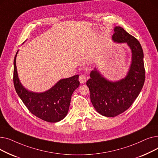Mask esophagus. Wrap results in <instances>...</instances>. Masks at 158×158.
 I'll return each instance as SVG.
<instances>
[{
  "label": "esophagus",
  "instance_id": "obj_1",
  "mask_svg": "<svg viewBox=\"0 0 158 158\" xmlns=\"http://www.w3.org/2000/svg\"><path fill=\"white\" fill-rule=\"evenodd\" d=\"M79 80L81 84H84L86 81V77L85 76H84V75H81L79 77Z\"/></svg>",
  "mask_w": 158,
  "mask_h": 158
}]
</instances>
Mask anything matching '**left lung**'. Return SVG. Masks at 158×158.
<instances>
[{"instance_id": "obj_1", "label": "left lung", "mask_w": 158, "mask_h": 158, "mask_svg": "<svg viewBox=\"0 0 158 158\" xmlns=\"http://www.w3.org/2000/svg\"><path fill=\"white\" fill-rule=\"evenodd\" d=\"M114 42L126 43L131 50L132 61L127 75L111 82L95 69L86 82L94 108L107 117H116L129 108L142 90L145 78L143 52L138 40L119 26L114 28Z\"/></svg>"}]
</instances>
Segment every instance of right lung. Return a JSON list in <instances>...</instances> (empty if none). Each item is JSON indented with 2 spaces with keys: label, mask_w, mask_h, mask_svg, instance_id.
<instances>
[{
  "label": "right lung",
  "mask_w": 158,
  "mask_h": 158,
  "mask_svg": "<svg viewBox=\"0 0 158 158\" xmlns=\"http://www.w3.org/2000/svg\"><path fill=\"white\" fill-rule=\"evenodd\" d=\"M14 59L13 83L16 93L29 111L48 122L63 120L68 113L73 92L79 86V75L60 80L51 89L42 93L29 92L20 82Z\"/></svg>",
  "instance_id": "obj_1"
}]
</instances>
